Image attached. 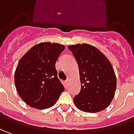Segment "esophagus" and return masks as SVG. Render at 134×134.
Listing matches in <instances>:
<instances>
[{"label": "esophagus", "instance_id": "obj_1", "mask_svg": "<svg viewBox=\"0 0 134 134\" xmlns=\"http://www.w3.org/2000/svg\"><path fill=\"white\" fill-rule=\"evenodd\" d=\"M68 83H69V79H66L65 81V85H68Z\"/></svg>", "mask_w": 134, "mask_h": 134}]
</instances>
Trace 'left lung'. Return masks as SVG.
<instances>
[{
  "label": "left lung",
  "mask_w": 134,
  "mask_h": 134,
  "mask_svg": "<svg viewBox=\"0 0 134 134\" xmlns=\"http://www.w3.org/2000/svg\"><path fill=\"white\" fill-rule=\"evenodd\" d=\"M79 66L81 90L74 98L79 110L98 112L107 107L115 96L117 80L110 62L89 44L69 46Z\"/></svg>",
  "instance_id": "left-lung-1"
}]
</instances>
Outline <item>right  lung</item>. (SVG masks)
<instances>
[{
	"label": "right lung",
	"mask_w": 134,
	"mask_h": 134,
	"mask_svg": "<svg viewBox=\"0 0 134 134\" xmlns=\"http://www.w3.org/2000/svg\"><path fill=\"white\" fill-rule=\"evenodd\" d=\"M64 49L61 44L40 43L31 48L19 62L14 74L15 86L20 98L31 107H51L64 91L55 68Z\"/></svg>",
	"instance_id": "add662e5"
}]
</instances>
